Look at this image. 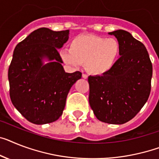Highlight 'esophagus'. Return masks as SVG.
<instances>
[{"label": "esophagus", "mask_w": 159, "mask_h": 159, "mask_svg": "<svg viewBox=\"0 0 159 159\" xmlns=\"http://www.w3.org/2000/svg\"><path fill=\"white\" fill-rule=\"evenodd\" d=\"M82 77L84 79H88V75H85V74H83Z\"/></svg>", "instance_id": "obj_1"}]
</instances>
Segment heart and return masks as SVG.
Here are the masks:
<instances>
[{
    "label": "heart",
    "mask_w": 159,
    "mask_h": 159,
    "mask_svg": "<svg viewBox=\"0 0 159 159\" xmlns=\"http://www.w3.org/2000/svg\"><path fill=\"white\" fill-rule=\"evenodd\" d=\"M120 53V45L115 38L84 34L75 37L70 49H63L61 57L65 63L79 67L85 64V69L92 75L100 76L114 67Z\"/></svg>",
    "instance_id": "b5f03b06"
}]
</instances>
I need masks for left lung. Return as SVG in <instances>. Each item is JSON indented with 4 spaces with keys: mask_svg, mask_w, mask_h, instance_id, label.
<instances>
[{
    "mask_svg": "<svg viewBox=\"0 0 159 159\" xmlns=\"http://www.w3.org/2000/svg\"><path fill=\"white\" fill-rule=\"evenodd\" d=\"M120 45V57L101 76H89V104L97 119L123 124L135 117L149 98L153 66L145 45L124 30L109 32Z\"/></svg>",
    "mask_w": 159,
    "mask_h": 159,
    "instance_id": "8db88e82",
    "label": "left lung"
}]
</instances>
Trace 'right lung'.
<instances>
[{
	"instance_id": "1",
	"label": "right lung",
	"mask_w": 159,
	"mask_h": 159,
	"mask_svg": "<svg viewBox=\"0 0 159 159\" xmlns=\"http://www.w3.org/2000/svg\"><path fill=\"white\" fill-rule=\"evenodd\" d=\"M68 39L69 30L54 31L41 27L14 48L8 71L10 99L32 124H49L58 119L70 88L82 76L80 71L66 73L61 65L57 49Z\"/></svg>"
}]
</instances>
